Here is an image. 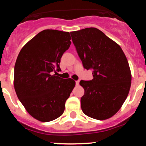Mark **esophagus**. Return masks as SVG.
I'll list each match as a JSON object with an SVG mask.
<instances>
[{
  "mask_svg": "<svg viewBox=\"0 0 146 146\" xmlns=\"http://www.w3.org/2000/svg\"><path fill=\"white\" fill-rule=\"evenodd\" d=\"M79 83H80V80H78V81H75V84H76L77 86H78Z\"/></svg>",
  "mask_w": 146,
  "mask_h": 146,
  "instance_id": "34e87169",
  "label": "esophagus"
}]
</instances>
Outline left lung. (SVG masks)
<instances>
[{"label": "left lung", "mask_w": 146, "mask_h": 146, "mask_svg": "<svg viewBox=\"0 0 146 146\" xmlns=\"http://www.w3.org/2000/svg\"><path fill=\"white\" fill-rule=\"evenodd\" d=\"M71 36L84 68L93 71V80L80 82L84 89L82 110L91 118L107 119L121 108L130 90L126 57L119 45L97 28L72 31Z\"/></svg>", "instance_id": "obj_1"}]
</instances>
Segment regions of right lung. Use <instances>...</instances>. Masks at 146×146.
Instances as JSON below:
<instances>
[{
  "label": "right lung",
  "mask_w": 146,
  "mask_h": 146,
  "mask_svg": "<svg viewBox=\"0 0 146 146\" xmlns=\"http://www.w3.org/2000/svg\"><path fill=\"white\" fill-rule=\"evenodd\" d=\"M68 32L43 30L22 48L14 66L16 95L27 111L38 121L48 122L61 116L65 102L75 87L71 78L62 79L60 59L71 45Z\"/></svg>",
  "instance_id": "add662e5"
}]
</instances>
